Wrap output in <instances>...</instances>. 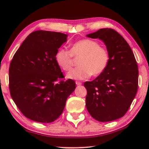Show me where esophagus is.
<instances>
[{
    "label": "esophagus",
    "mask_w": 149,
    "mask_h": 149,
    "mask_svg": "<svg viewBox=\"0 0 149 149\" xmlns=\"http://www.w3.org/2000/svg\"><path fill=\"white\" fill-rule=\"evenodd\" d=\"M76 85H82V83L79 82V81H76Z\"/></svg>",
    "instance_id": "1"
}]
</instances>
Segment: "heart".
Wrapping results in <instances>:
<instances>
[{"instance_id": "obj_1", "label": "heart", "mask_w": 149, "mask_h": 149, "mask_svg": "<svg viewBox=\"0 0 149 149\" xmlns=\"http://www.w3.org/2000/svg\"><path fill=\"white\" fill-rule=\"evenodd\" d=\"M79 58L78 67L66 75L67 78L83 80L92 76H98L106 70L109 64V55L105 48L95 40L85 38L75 42L70 52L60 48L57 51L55 60L58 66L64 71L71 70L73 58Z\"/></svg>"}]
</instances>
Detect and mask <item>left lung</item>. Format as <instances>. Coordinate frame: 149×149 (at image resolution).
Returning a JSON list of instances; mask_svg holds the SVG:
<instances>
[{"label": "left lung", "instance_id": "obj_1", "mask_svg": "<svg viewBox=\"0 0 149 149\" xmlns=\"http://www.w3.org/2000/svg\"><path fill=\"white\" fill-rule=\"evenodd\" d=\"M87 37L104 42L109 55L106 70L92 81H86L85 105L91 117L108 122L125 115L136 96L138 67L129 44L111 28H102Z\"/></svg>", "mask_w": 149, "mask_h": 149}]
</instances>
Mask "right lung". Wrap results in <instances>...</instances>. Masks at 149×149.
<instances>
[{"label":"right lung","instance_id":"add662e5","mask_svg":"<svg viewBox=\"0 0 149 149\" xmlns=\"http://www.w3.org/2000/svg\"><path fill=\"white\" fill-rule=\"evenodd\" d=\"M67 36L45 30L32 32L10 64L11 96L22 113L32 121L48 123L56 120L76 87L72 79L61 80L64 77L55 60Z\"/></svg>","mask_w":149,"mask_h":149}]
</instances>
